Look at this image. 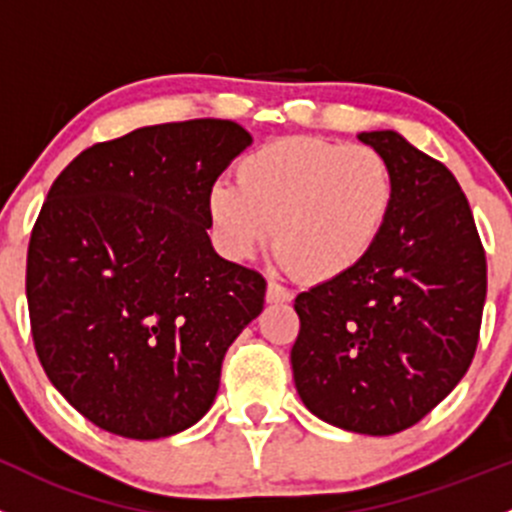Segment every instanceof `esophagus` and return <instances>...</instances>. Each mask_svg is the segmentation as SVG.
<instances>
[{"label": "esophagus", "instance_id": "34e87169", "mask_svg": "<svg viewBox=\"0 0 512 512\" xmlns=\"http://www.w3.org/2000/svg\"><path fill=\"white\" fill-rule=\"evenodd\" d=\"M265 297H267V302H270V305H282V302H290L292 300V292L287 290V287L277 285V282L270 280V282H267Z\"/></svg>", "mask_w": 512, "mask_h": 512}]
</instances>
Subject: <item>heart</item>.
Masks as SVG:
<instances>
[{
  "mask_svg": "<svg viewBox=\"0 0 512 512\" xmlns=\"http://www.w3.org/2000/svg\"><path fill=\"white\" fill-rule=\"evenodd\" d=\"M235 172L237 185L207 192L217 247L247 260L272 235L277 262L310 282L355 270L393 215V170L367 145L287 137L242 157Z\"/></svg>",
  "mask_w": 512,
  "mask_h": 512,
  "instance_id": "b5f03b06",
  "label": "heart"
}]
</instances>
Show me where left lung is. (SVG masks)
Instances as JSON below:
<instances>
[{"mask_svg": "<svg viewBox=\"0 0 512 512\" xmlns=\"http://www.w3.org/2000/svg\"><path fill=\"white\" fill-rule=\"evenodd\" d=\"M357 140L393 170V215L355 270L297 295L290 362L312 415L350 433L395 435L443 403L473 362L485 252L448 167L400 132Z\"/></svg>", "mask_w": 512, "mask_h": 512, "instance_id": "1", "label": "left lung"}]
</instances>
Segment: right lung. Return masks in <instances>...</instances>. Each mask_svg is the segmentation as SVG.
Listing matches in <instances>:
<instances>
[{"label":"right lung","instance_id":"add662e5","mask_svg":"<svg viewBox=\"0 0 512 512\" xmlns=\"http://www.w3.org/2000/svg\"><path fill=\"white\" fill-rule=\"evenodd\" d=\"M252 135L230 119L140 127L74 157L32 230L27 302L49 382L107 433L160 440L215 403L265 280L212 247L207 192Z\"/></svg>","mask_w":512,"mask_h":512}]
</instances>
